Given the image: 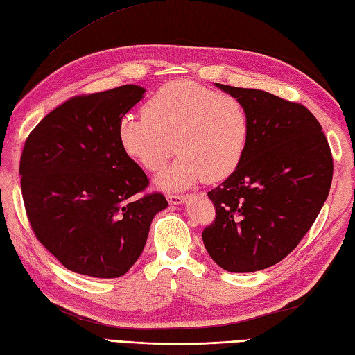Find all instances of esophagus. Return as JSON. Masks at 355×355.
Returning <instances> with one entry per match:
<instances>
[{
    "label": "esophagus",
    "mask_w": 355,
    "mask_h": 355,
    "mask_svg": "<svg viewBox=\"0 0 355 355\" xmlns=\"http://www.w3.org/2000/svg\"><path fill=\"white\" fill-rule=\"evenodd\" d=\"M168 202L172 205H178V204H184L187 201V195H177V193H171L166 196Z\"/></svg>",
    "instance_id": "esophagus-1"
}]
</instances>
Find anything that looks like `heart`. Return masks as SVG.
<instances>
[{
  "mask_svg": "<svg viewBox=\"0 0 355 355\" xmlns=\"http://www.w3.org/2000/svg\"><path fill=\"white\" fill-rule=\"evenodd\" d=\"M123 150L150 172H157L180 153L156 183L162 189H186L196 181H220L239 168L248 147L249 118L239 98L174 80L118 125Z\"/></svg>",
  "mask_w": 355,
  "mask_h": 355,
  "instance_id": "heart-1",
  "label": "heart"
}]
</instances>
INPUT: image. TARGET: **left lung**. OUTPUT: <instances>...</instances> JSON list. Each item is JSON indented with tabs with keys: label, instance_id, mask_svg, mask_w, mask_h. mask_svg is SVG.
I'll use <instances>...</instances> for the list:
<instances>
[{
	"label": "left lung",
	"instance_id": "8db88e82",
	"mask_svg": "<svg viewBox=\"0 0 355 355\" xmlns=\"http://www.w3.org/2000/svg\"><path fill=\"white\" fill-rule=\"evenodd\" d=\"M248 112L239 168L208 192L216 219L202 232L217 266L250 272L277 264L311 230L330 192L333 157L322 127L300 103L267 91L216 84Z\"/></svg>",
	"mask_w": 355,
	"mask_h": 355
}]
</instances>
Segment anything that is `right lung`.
Listing matches in <instances>:
<instances>
[{
  "label": "right lung",
  "instance_id": "obj_1",
  "mask_svg": "<svg viewBox=\"0 0 355 355\" xmlns=\"http://www.w3.org/2000/svg\"><path fill=\"white\" fill-rule=\"evenodd\" d=\"M145 88L123 85L76 96L53 109L25 141L19 175L35 237L67 270L125 275L144 250L162 193L138 196L148 178L118 138L121 118Z\"/></svg>",
  "mask_w": 355,
  "mask_h": 355
}]
</instances>
